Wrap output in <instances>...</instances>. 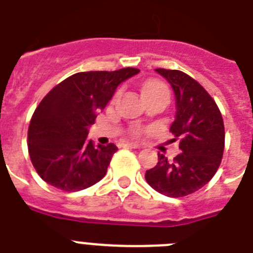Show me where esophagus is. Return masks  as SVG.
Masks as SVG:
<instances>
[{
    "label": "esophagus",
    "instance_id": "34e87169",
    "mask_svg": "<svg viewBox=\"0 0 253 253\" xmlns=\"http://www.w3.org/2000/svg\"><path fill=\"white\" fill-rule=\"evenodd\" d=\"M125 146H126V147H130V149H139V147H141L138 143H133V142H128V143H125Z\"/></svg>",
    "mask_w": 253,
    "mask_h": 253
}]
</instances>
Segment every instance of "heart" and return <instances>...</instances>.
Instances as JSON below:
<instances>
[{
  "label": "heart",
  "mask_w": 253,
  "mask_h": 253,
  "mask_svg": "<svg viewBox=\"0 0 253 253\" xmlns=\"http://www.w3.org/2000/svg\"><path fill=\"white\" fill-rule=\"evenodd\" d=\"M159 90H168L166 85L162 84L160 81H149V83H146V84L143 85V87H142V93H143L145 97L147 95V94L154 93V91H159ZM133 133L137 135L139 133V130L138 129H134Z\"/></svg>",
  "instance_id": "1"
}]
</instances>
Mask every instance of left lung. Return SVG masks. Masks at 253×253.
<instances>
[{
  "label": "left lung",
  "instance_id": "8db88e82",
  "mask_svg": "<svg viewBox=\"0 0 253 253\" xmlns=\"http://www.w3.org/2000/svg\"><path fill=\"white\" fill-rule=\"evenodd\" d=\"M176 95V116L169 130L181 151L169 162L158 154V164L145 178L158 193L182 198L210 182L221 164L225 147L224 120L216 102L197 80L182 71L156 68Z\"/></svg>",
  "mask_w": 253,
  "mask_h": 253
}]
</instances>
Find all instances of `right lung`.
<instances>
[{"label":"right lung","mask_w":253,"mask_h":253,"mask_svg":"<svg viewBox=\"0 0 253 253\" xmlns=\"http://www.w3.org/2000/svg\"><path fill=\"white\" fill-rule=\"evenodd\" d=\"M138 68L89 71L67 77L35 110L28 128V152L39 176L64 191H80L101 181L107 172L114 143L95 146L87 138L115 90Z\"/></svg>","instance_id":"1"}]
</instances>
